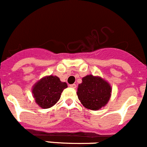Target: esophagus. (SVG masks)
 Returning <instances> with one entry per match:
<instances>
[{"mask_svg":"<svg viewBox=\"0 0 147 147\" xmlns=\"http://www.w3.org/2000/svg\"><path fill=\"white\" fill-rule=\"evenodd\" d=\"M69 86H70V87L74 88V89H75V88L76 87V85L75 84H70V85H69Z\"/></svg>","mask_w":147,"mask_h":147,"instance_id":"34e87169","label":"esophagus"}]
</instances>
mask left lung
I'll return each mask as SVG.
<instances>
[{
    "instance_id": "obj_1",
    "label": "left lung",
    "mask_w": 147,
    "mask_h": 147,
    "mask_svg": "<svg viewBox=\"0 0 147 147\" xmlns=\"http://www.w3.org/2000/svg\"><path fill=\"white\" fill-rule=\"evenodd\" d=\"M111 86L98 76L88 75L82 79L76 92L79 100L86 108L97 110L104 107L110 100Z\"/></svg>"
}]
</instances>
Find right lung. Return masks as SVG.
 I'll use <instances>...</instances> for the list:
<instances>
[{"mask_svg":"<svg viewBox=\"0 0 147 147\" xmlns=\"http://www.w3.org/2000/svg\"><path fill=\"white\" fill-rule=\"evenodd\" d=\"M65 88V82H61L57 76H49L42 78L34 85L32 93L37 105L46 109L53 106L59 100Z\"/></svg>","mask_w":147,"mask_h":147,"instance_id":"obj_1","label":"right lung"}]
</instances>
